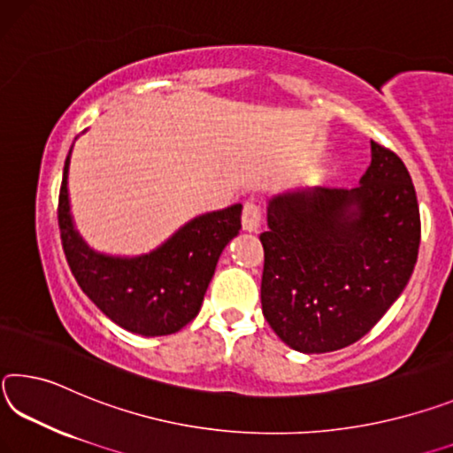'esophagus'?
Segmentation results:
<instances>
[{
    "label": "esophagus",
    "mask_w": 453,
    "mask_h": 453,
    "mask_svg": "<svg viewBox=\"0 0 453 453\" xmlns=\"http://www.w3.org/2000/svg\"><path fill=\"white\" fill-rule=\"evenodd\" d=\"M261 220H263L261 204H258L257 200H247L242 206V228L244 231H249V233L258 231Z\"/></svg>",
    "instance_id": "esophagus-1"
}]
</instances>
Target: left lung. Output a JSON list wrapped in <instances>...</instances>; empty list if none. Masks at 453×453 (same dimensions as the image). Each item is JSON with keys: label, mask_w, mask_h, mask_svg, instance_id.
<instances>
[{"label": "left lung", "mask_w": 453, "mask_h": 453, "mask_svg": "<svg viewBox=\"0 0 453 453\" xmlns=\"http://www.w3.org/2000/svg\"><path fill=\"white\" fill-rule=\"evenodd\" d=\"M266 217L263 315L296 351H337L367 335L418 261L411 176L373 140L359 187L288 192L271 200Z\"/></svg>", "instance_id": "left-lung-1"}]
</instances>
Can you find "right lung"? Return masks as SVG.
I'll list each match as a JSON object with an SVG mask.
<instances>
[{"label":"right lung","mask_w":453,"mask_h":453,"mask_svg":"<svg viewBox=\"0 0 453 453\" xmlns=\"http://www.w3.org/2000/svg\"><path fill=\"white\" fill-rule=\"evenodd\" d=\"M72 152V150H70ZM65 158L58 225L65 261L81 291L122 329L157 337L180 331L198 315L228 241L241 231V204L203 214L150 255L114 258L94 253L73 231Z\"/></svg>","instance_id":"obj_1"}]
</instances>
